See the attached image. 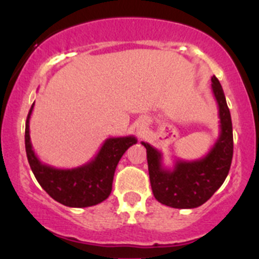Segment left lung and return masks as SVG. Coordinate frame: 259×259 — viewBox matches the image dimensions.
Instances as JSON below:
<instances>
[{
	"instance_id": "obj_1",
	"label": "left lung",
	"mask_w": 259,
	"mask_h": 259,
	"mask_svg": "<svg viewBox=\"0 0 259 259\" xmlns=\"http://www.w3.org/2000/svg\"><path fill=\"white\" fill-rule=\"evenodd\" d=\"M211 90L218 104L219 137L207 155L197 160L178 159L171 169L163 165V154L142 142L146 149L151 190L158 202L171 208L190 209L204 204L221 188L233 158V127L221 82L211 77Z\"/></svg>"
}]
</instances>
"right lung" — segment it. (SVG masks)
<instances>
[{"label":"right lung","mask_w":259,"mask_h":259,"mask_svg":"<svg viewBox=\"0 0 259 259\" xmlns=\"http://www.w3.org/2000/svg\"><path fill=\"white\" fill-rule=\"evenodd\" d=\"M32 104L26 120L25 146L27 160L33 176L42 189L56 202L71 208L93 207L104 202L113 189V179L117 163L137 138H109L101 145L93 160L72 169H59L42 163L32 149L30 139V117Z\"/></svg>","instance_id":"add662e5"}]
</instances>
